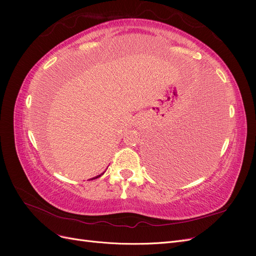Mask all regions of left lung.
Returning a JSON list of instances; mask_svg holds the SVG:
<instances>
[{"label": "left lung", "mask_w": 256, "mask_h": 256, "mask_svg": "<svg viewBox=\"0 0 256 256\" xmlns=\"http://www.w3.org/2000/svg\"><path fill=\"white\" fill-rule=\"evenodd\" d=\"M212 118L196 120L187 132L159 136L150 144L154 171L168 180H182L198 175L210 164L216 140ZM173 132V131H172Z\"/></svg>", "instance_id": "obj_1"}]
</instances>
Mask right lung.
<instances>
[{
	"mask_svg": "<svg viewBox=\"0 0 256 256\" xmlns=\"http://www.w3.org/2000/svg\"><path fill=\"white\" fill-rule=\"evenodd\" d=\"M104 173H102V174H100V175H97L96 177H92V180H95V178H98V177H100V176H102V175H104Z\"/></svg>",
	"mask_w": 256,
	"mask_h": 256,
	"instance_id": "1",
	"label": "right lung"
}]
</instances>
